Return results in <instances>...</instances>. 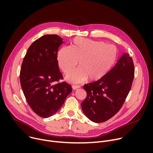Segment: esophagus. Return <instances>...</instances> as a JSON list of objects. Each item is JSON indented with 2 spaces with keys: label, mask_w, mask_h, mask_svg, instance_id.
<instances>
[{
  "label": "esophagus",
  "mask_w": 153,
  "mask_h": 153,
  "mask_svg": "<svg viewBox=\"0 0 153 153\" xmlns=\"http://www.w3.org/2000/svg\"><path fill=\"white\" fill-rule=\"evenodd\" d=\"M80 85H72V89H73L74 90H76V89H79V88H80Z\"/></svg>",
  "instance_id": "1"
}]
</instances>
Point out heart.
I'll list each match as a JSON object with an SVG mask.
<instances>
[{
	"label": "heart",
	"mask_w": 153,
	"mask_h": 153,
	"mask_svg": "<svg viewBox=\"0 0 153 153\" xmlns=\"http://www.w3.org/2000/svg\"><path fill=\"white\" fill-rule=\"evenodd\" d=\"M117 50L101 41L76 38L71 48L64 46L58 51L57 61L64 73L68 74L78 63L79 67L66 76L71 83H81L89 79L97 81L105 77L114 66Z\"/></svg>",
	"instance_id": "b5f03b06"
}]
</instances>
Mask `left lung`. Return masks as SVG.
I'll return each instance as SVG.
<instances>
[{"instance_id": "left-lung-1", "label": "left lung", "mask_w": 153, "mask_h": 153, "mask_svg": "<svg viewBox=\"0 0 153 153\" xmlns=\"http://www.w3.org/2000/svg\"><path fill=\"white\" fill-rule=\"evenodd\" d=\"M134 75L133 59L126 53L105 77L84 85L87 97L81 107L85 116L95 123L104 122L113 117L125 102Z\"/></svg>"}]
</instances>
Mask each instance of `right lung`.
Wrapping results in <instances>:
<instances>
[{
  "label": "right lung",
  "instance_id": "1",
  "mask_svg": "<svg viewBox=\"0 0 153 153\" xmlns=\"http://www.w3.org/2000/svg\"><path fill=\"white\" fill-rule=\"evenodd\" d=\"M62 43L56 35L40 37L30 45L22 64L20 80L24 95L31 108L43 118L56 113L72 92L65 82L53 84L63 78L57 61Z\"/></svg>",
  "mask_w": 153,
  "mask_h": 153
}]
</instances>
